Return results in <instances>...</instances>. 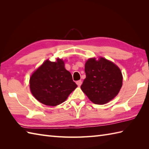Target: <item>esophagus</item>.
<instances>
[{"label":"esophagus","mask_w":149,"mask_h":149,"mask_svg":"<svg viewBox=\"0 0 149 149\" xmlns=\"http://www.w3.org/2000/svg\"><path fill=\"white\" fill-rule=\"evenodd\" d=\"M76 84H77V86H78L79 87V86H81V85L82 84V81H81V80L78 81L76 82Z\"/></svg>","instance_id":"obj_1"}]
</instances>
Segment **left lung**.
I'll return each instance as SVG.
<instances>
[{"mask_svg": "<svg viewBox=\"0 0 149 149\" xmlns=\"http://www.w3.org/2000/svg\"><path fill=\"white\" fill-rule=\"evenodd\" d=\"M84 68L86 78L81 88L91 102L102 105L118 94L123 76L113 62L102 57L91 58L85 63Z\"/></svg>", "mask_w": 149, "mask_h": 149, "instance_id": "8db88e82", "label": "left lung"}]
</instances>
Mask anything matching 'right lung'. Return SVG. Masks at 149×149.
<instances>
[{"label": "right lung", "instance_id": "add662e5", "mask_svg": "<svg viewBox=\"0 0 149 149\" xmlns=\"http://www.w3.org/2000/svg\"><path fill=\"white\" fill-rule=\"evenodd\" d=\"M65 61L59 58L55 61L47 59L31 74V92L40 102L49 106L59 105L77 87L66 70Z\"/></svg>", "mask_w": 149, "mask_h": 149}]
</instances>
